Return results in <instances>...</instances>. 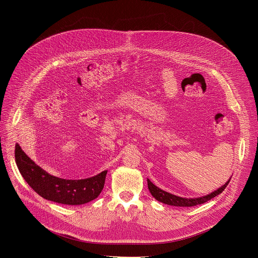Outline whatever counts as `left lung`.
Wrapping results in <instances>:
<instances>
[{
  "instance_id": "obj_1",
  "label": "left lung",
  "mask_w": 258,
  "mask_h": 258,
  "mask_svg": "<svg viewBox=\"0 0 258 258\" xmlns=\"http://www.w3.org/2000/svg\"><path fill=\"white\" fill-rule=\"evenodd\" d=\"M230 181V179L223 184L221 185L220 188H218L217 190L211 192L210 195L201 197V198H195V199H185V198H181L175 195H172L168 191H165L161 188H159L158 186H156L155 184H153L149 179H147L148 182V188L151 192V195L159 202L166 204V205H170V206H175V207H194L197 205H202L210 200H212L213 198L217 197L218 195H220L224 190V188L226 187V185L228 184Z\"/></svg>"
}]
</instances>
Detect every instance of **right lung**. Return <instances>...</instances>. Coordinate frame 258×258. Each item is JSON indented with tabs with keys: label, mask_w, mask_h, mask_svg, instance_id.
<instances>
[{
	"label": "right lung",
	"mask_w": 258,
	"mask_h": 258,
	"mask_svg": "<svg viewBox=\"0 0 258 258\" xmlns=\"http://www.w3.org/2000/svg\"><path fill=\"white\" fill-rule=\"evenodd\" d=\"M15 158L23 178L45 200L71 206L83 205L96 199L103 189L107 171L83 180H64L51 176L38 167L18 144Z\"/></svg>",
	"instance_id": "obj_1"
}]
</instances>
